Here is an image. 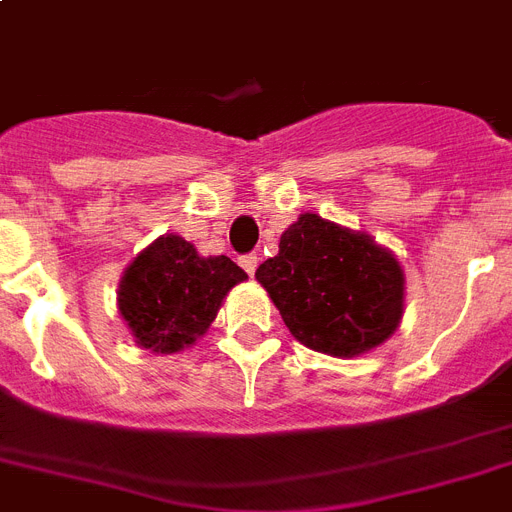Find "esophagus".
Segmentation results:
<instances>
[{"label":"esophagus","instance_id":"34e87169","mask_svg":"<svg viewBox=\"0 0 512 512\" xmlns=\"http://www.w3.org/2000/svg\"><path fill=\"white\" fill-rule=\"evenodd\" d=\"M240 266H243V269H246V272L253 277V272H256V266H259V259H256L253 253H248V256H243V259H240Z\"/></svg>","mask_w":512,"mask_h":512}]
</instances>
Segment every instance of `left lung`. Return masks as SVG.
<instances>
[{
  "mask_svg": "<svg viewBox=\"0 0 512 512\" xmlns=\"http://www.w3.org/2000/svg\"><path fill=\"white\" fill-rule=\"evenodd\" d=\"M256 280L290 335L324 356H363L403 322L405 274L398 256L369 232L311 211L282 232L280 253L256 269Z\"/></svg>",
  "mask_w": 512,
  "mask_h": 512,
  "instance_id": "8db88e82",
  "label": "left lung"
}]
</instances>
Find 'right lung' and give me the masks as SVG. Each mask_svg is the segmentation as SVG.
Listing matches in <instances>:
<instances>
[{
	"mask_svg": "<svg viewBox=\"0 0 512 512\" xmlns=\"http://www.w3.org/2000/svg\"><path fill=\"white\" fill-rule=\"evenodd\" d=\"M246 280L227 256H201L193 243L167 232L128 264L117 287V311L138 348L170 356L196 345L227 293Z\"/></svg>",
	"mask_w": 512,
	"mask_h": 512,
	"instance_id": "add662e5",
	"label": "right lung"
}]
</instances>
